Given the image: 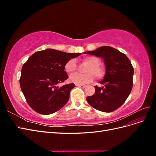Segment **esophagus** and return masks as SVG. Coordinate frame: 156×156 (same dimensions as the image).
<instances>
[{
    "instance_id": "esophagus-1",
    "label": "esophagus",
    "mask_w": 156,
    "mask_h": 156,
    "mask_svg": "<svg viewBox=\"0 0 156 156\" xmlns=\"http://www.w3.org/2000/svg\"><path fill=\"white\" fill-rule=\"evenodd\" d=\"M76 86L79 87V88H84L86 87L85 85H83V84H76Z\"/></svg>"
}]
</instances>
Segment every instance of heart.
<instances>
[{
	"label": "heart",
	"instance_id": "b5f03b06",
	"mask_svg": "<svg viewBox=\"0 0 156 156\" xmlns=\"http://www.w3.org/2000/svg\"><path fill=\"white\" fill-rule=\"evenodd\" d=\"M84 63L88 65L85 69L86 74L75 73L70 76V81L76 84H84L93 81L94 77L96 79H100L104 77L105 74V69L100 65V60L96 56H88L84 58ZM65 71L68 74H72L77 69L76 62L74 59H71L66 63L64 66Z\"/></svg>",
	"mask_w": 156,
	"mask_h": 156
}]
</instances>
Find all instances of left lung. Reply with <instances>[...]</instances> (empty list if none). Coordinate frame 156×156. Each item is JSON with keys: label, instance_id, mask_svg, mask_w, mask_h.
Here are the masks:
<instances>
[{"label": "left lung", "instance_id": "8db88e82", "mask_svg": "<svg viewBox=\"0 0 156 156\" xmlns=\"http://www.w3.org/2000/svg\"><path fill=\"white\" fill-rule=\"evenodd\" d=\"M84 54L103 58L106 72L100 82L102 87L95 86V93L87 100L92 107L105 112L119 108L127 100L133 87V67L127 56L109 46H102Z\"/></svg>", "mask_w": 156, "mask_h": 156}]
</instances>
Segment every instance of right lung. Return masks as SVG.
I'll return each instance as SVG.
<instances>
[{"mask_svg":"<svg viewBox=\"0 0 156 156\" xmlns=\"http://www.w3.org/2000/svg\"><path fill=\"white\" fill-rule=\"evenodd\" d=\"M81 54L48 49L30 56L22 67L20 83L28 104L33 110L41 115H50L66 104L75 84L58 87L57 84L68 78L64 71L66 63Z\"/></svg>","mask_w":156,"mask_h":156,"instance_id":"right-lung-1","label":"right lung"}]
</instances>
